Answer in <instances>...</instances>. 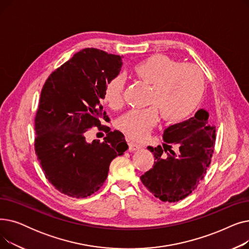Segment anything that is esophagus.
<instances>
[{
	"mask_svg": "<svg viewBox=\"0 0 249 249\" xmlns=\"http://www.w3.org/2000/svg\"><path fill=\"white\" fill-rule=\"evenodd\" d=\"M140 148H141V145L128 140V149H129V151H135V150H138Z\"/></svg>",
	"mask_w": 249,
	"mask_h": 249,
	"instance_id": "34e87169",
	"label": "esophagus"
}]
</instances>
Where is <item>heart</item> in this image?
<instances>
[{"instance_id": "obj_1", "label": "heart", "mask_w": 249, "mask_h": 249, "mask_svg": "<svg viewBox=\"0 0 249 249\" xmlns=\"http://www.w3.org/2000/svg\"><path fill=\"white\" fill-rule=\"evenodd\" d=\"M134 75L151 86L145 109L130 110L122 115L117 127L134 140L144 139L158 124L160 114L166 122H178L187 118L199 105L204 94V77L192 64H179L177 60L155 54L136 64ZM124 80L116 76L104 88L103 101L113 110L123 104Z\"/></svg>"}]
</instances>
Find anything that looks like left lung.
<instances>
[{"label":"left lung","instance_id":"1","mask_svg":"<svg viewBox=\"0 0 249 249\" xmlns=\"http://www.w3.org/2000/svg\"><path fill=\"white\" fill-rule=\"evenodd\" d=\"M209 113L200 109L190 119L167 127L164 143L148 146L152 168L140 177L142 184L162 202H178L199 186L211 163L216 141Z\"/></svg>","mask_w":249,"mask_h":249}]
</instances>
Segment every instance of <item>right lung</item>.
Masks as SVG:
<instances>
[{"label": "right lung", "mask_w": 249, "mask_h": 249, "mask_svg": "<svg viewBox=\"0 0 249 249\" xmlns=\"http://www.w3.org/2000/svg\"><path fill=\"white\" fill-rule=\"evenodd\" d=\"M122 56L85 48L46 80L35 117V152L45 178L60 193L87 198L108 177L109 166L128 145L124 135L101 126L109 121L101 100L106 84L119 74ZM94 125L107 130L101 142H88Z\"/></svg>", "instance_id": "1"}]
</instances>
